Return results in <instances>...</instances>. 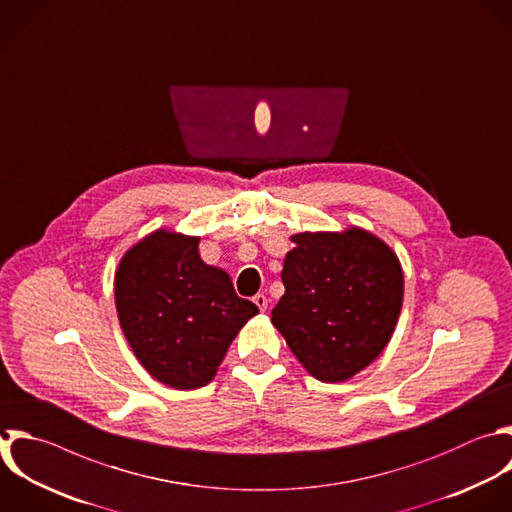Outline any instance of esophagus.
<instances>
[{
    "instance_id": "34e87169",
    "label": "esophagus",
    "mask_w": 512,
    "mask_h": 512,
    "mask_svg": "<svg viewBox=\"0 0 512 512\" xmlns=\"http://www.w3.org/2000/svg\"><path fill=\"white\" fill-rule=\"evenodd\" d=\"M252 300H254V304L260 308V312H266V308H268V298H266L264 294H256Z\"/></svg>"
}]
</instances>
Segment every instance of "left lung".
<instances>
[{
  "label": "left lung",
  "instance_id": "8db88e82",
  "mask_svg": "<svg viewBox=\"0 0 512 512\" xmlns=\"http://www.w3.org/2000/svg\"><path fill=\"white\" fill-rule=\"evenodd\" d=\"M284 258L272 324L302 366L344 382L384 350L398 322L404 276L386 242L362 228L302 232Z\"/></svg>",
  "mask_w": 512,
  "mask_h": 512
}]
</instances>
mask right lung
<instances>
[{"mask_svg": "<svg viewBox=\"0 0 512 512\" xmlns=\"http://www.w3.org/2000/svg\"><path fill=\"white\" fill-rule=\"evenodd\" d=\"M200 238L156 230L120 260L114 294L120 326L140 364L178 390L206 386L258 306L208 266Z\"/></svg>", "mask_w": 512, "mask_h": 512, "instance_id": "right-lung-1", "label": "right lung"}]
</instances>
